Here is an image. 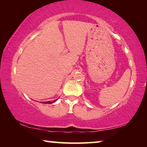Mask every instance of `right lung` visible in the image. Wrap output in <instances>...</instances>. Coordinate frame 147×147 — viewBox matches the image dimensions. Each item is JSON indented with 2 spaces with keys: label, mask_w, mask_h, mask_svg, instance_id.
Masks as SVG:
<instances>
[{
  "label": "right lung",
  "mask_w": 147,
  "mask_h": 147,
  "mask_svg": "<svg viewBox=\"0 0 147 147\" xmlns=\"http://www.w3.org/2000/svg\"><path fill=\"white\" fill-rule=\"evenodd\" d=\"M56 100H58V99H56V100H52V101L41 102V103H43V104H53V103H54V102H56Z\"/></svg>",
  "instance_id": "1"
}]
</instances>
